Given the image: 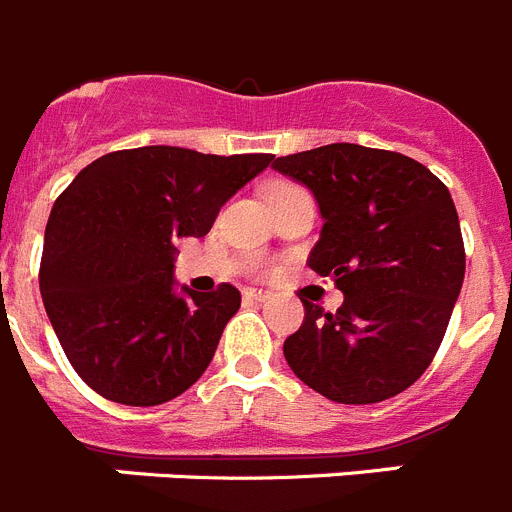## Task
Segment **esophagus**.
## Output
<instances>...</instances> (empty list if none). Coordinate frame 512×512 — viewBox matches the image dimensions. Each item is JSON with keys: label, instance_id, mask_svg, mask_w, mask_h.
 I'll return each instance as SVG.
<instances>
[{"label": "esophagus", "instance_id": "34e87169", "mask_svg": "<svg viewBox=\"0 0 512 512\" xmlns=\"http://www.w3.org/2000/svg\"><path fill=\"white\" fill-rule=\"evenodd\" d=\"M246 295H248V298H253V300L272 298V292H269V290H261V287H248Z\"/></svg>", "mask_w": 512, "mask_h": 512}]
</instances>
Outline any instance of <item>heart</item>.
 Returning <instances> with one entry per match:
<instances>
[{
    "mask_svg": "<svg viewBox=\"0 0 512 512\" xmlns=\"http://www.w3.org/2000/svg\"><path fill=\"white\" fill-rule=\"evenodd\" d=\"M290 189H298V186H292V183H285V181L272 183V186H269V191H266V199H272V196H277V194H285V191H290Z\"/></svg>",
    "mask_w": 512,
    "mask_h": 512,
    "instance_id": "heart-1",
    "label": "heart"
}]
</instances>
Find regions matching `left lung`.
<instances>
[{
	"label": "left lung",
	"instance_id": "obj_1",
	"mask_svg": "<svg viewBox=\"0 0 512 512\" xmlns=\"http://www.w3.org/2000/svg\"><path fill=\"white\" fill-rule=\"evenodd\" d=\"M323 217L308 266L344 292L342 308L310 300L285 339L305 386L336 404H378L430 368L464 285L466 251L451 191L412 157L336 142L277 157Z\"/></svg>",
	"mask_w": 512,
	"mask_h": 512
}]
</instances>
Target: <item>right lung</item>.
Listing matches in <instances>:
<instances>
[{"mask_svg":"<svg viewBox=\"0 0 512 512\" xmlns=\"http://www.w3.org/2000/svg\"><path fill=\"white\" fill-rule=\"evenodd\" d=\"M272 160L152 144L98 157L61 191L38 282L64 355L103 399L157 406L202 378L240 292L176 295V240L207 235Z\"/></svg>","mask_w":512,"mask_h":512,"instance_id":"obj_1","label":"right lung"}]
</instances>
